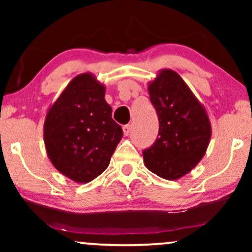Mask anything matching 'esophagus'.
<instances>
[{
    "instance_id": "esophagus-1",
    "label": "esophagus",
    "mask_w": 252,
    "mask_h": 252,
    "mask_svg": "<svg viewBox=\"0 0 252 252\" xmlns=\"http://www.w3.org/2000/svg\"><path fill=\"white\" fill-rule=\"evenodd\" d=\"M130 129H132V127H130V125H125V126H123V132H124V135H125V136L129 135Z\"/></svg>"
}]
</instances>
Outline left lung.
I'll list each match as a JSON object with an SVG mask.
<instances>
[{
    "label": "left lung",
    "instance_id": "8db88e82",
    "mask_svg": "<svg viewBox=\"0 0 252 252\" xmlns=\"http://www.w3.org/2000/svg\"><path fill=\"white\" fill-rule=\"evenodd\" d=\"M159 120L155 143L143 150L148 170L166 180L189 173L204 157L211 139V123L204 105L180 75L163 68L148 85Z\"/></svg>",
    "mask_w": 252,
    "mask_h": 252
}]
</instances>
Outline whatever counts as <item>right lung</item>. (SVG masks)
<instances>
[{
	"instance_id": "1",
	"label": "right lung",
	"mask_w": 252,
	"mask_h": 252,
	"mask_svg": "<svg viewBox=\"0 0 252 252\" xmlns=\"http://www.w3.org/2000/svg\"><path fill=\"white\" fill-rule=\"evenodd\" d=\"M104 96L105 86L94 74L81 73L68 82L44 119L43 140L51 164L78 184L105 171L123 137Z\"/></svg>"
}]
</instances>
